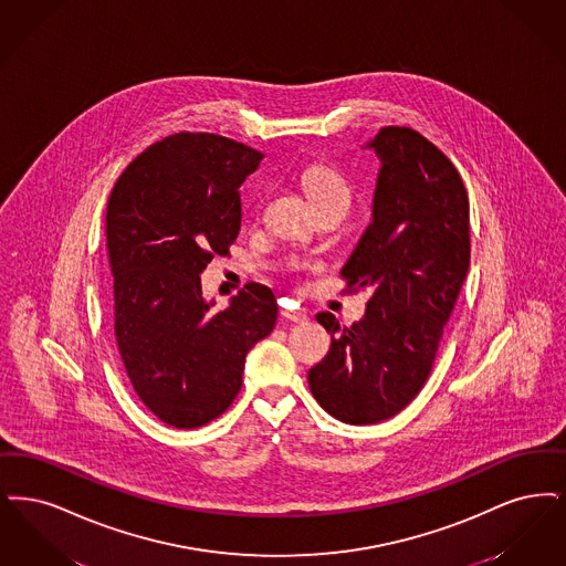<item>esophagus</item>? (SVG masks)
I'll use <instances>...</instances> for the list:
<instances>
[{"mask_svg": "<svg viewBox=\"0 0 566 566\" xmlns=\"http://www.w3.org/2000/svg\"><path fill=\"white\" fill-rule=\"evenodd\" d=\"M281 315H283V319L294 321V323H304L306 321V315L302 311H292V308H283Z\"/></svg>", "mask_w": 566, "mask_h": 566, "instance_id": "34e87169", "label": "esophagus"}]
</instances>
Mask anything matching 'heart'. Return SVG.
<instances>
[{
  "label": "heart",
  "mask_w": 566,
  "mask_h": 566,
  "mask_svg": "<svg viewBox=\"0 0 566 566\" xmlns=\"http://www.w3.org/2000/svg\"><path fill=\"white\" fill-rule=\"evenodd\" d=\"M302 186L317 207L329 202H348V184L345 177L325 163L308 165L302 171Z\"/></svg>",
  "instance_id": "obj_1"
}]
</instances>
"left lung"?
Instances as JSON below:
<instances>
[{"mask_svg":"<svg viewBox=\"0 0 566 566\" xmlns=\"http://www.w3.org/2000/svg\"><path fill=\"white\" fill-rule=\"evenodd\" d=\"M368 148L382 165L371 221L340 271L368 308L350 327L317 315L332 346L308 369L321 408L350 424L395 417L422 389L471 251L468 190L443 151L408 126L380 128Z\"/></svg>","mask_w":566,"mask_h":566,"instance_id":"obj_1","label":"left lung"}]
</instances>
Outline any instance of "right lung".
I'll return each mask as SVG.
<instances>
[{"label":"right lung","instance_id":"right-lung-1","mask_svg":"<svg viewBox=\"0 0 566 566\" xmlns=\"http://www.w3.org/2000/svg\"><path fill=\"white\" fill-rule=\"evenodd\" d=\"M262 151L211 133H175L118 177L105 216L114 332L124 369L154 417L195 429L243 385L247 353L276 323L271 287L249 283L211 313L200 272L241 230L239 188Z\"/></svg>","mask_w":566,"mask_h":566}]
</instances>
